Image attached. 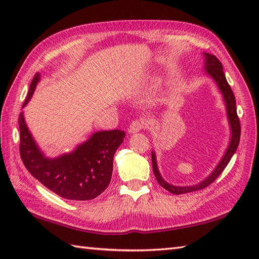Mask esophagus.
<instances>
[{
    "instance_id": "esophagus-1",
    "label": "esophagus",
    "mask_w": 259,
    "mask_h": 259,
    "mask_svg": "<svg viewBox=\"0 0 259 259\" xmlns=\"http://www.w3.org/2000/svg\"><path fill=\"white\" fill-rule=\"evenodd\" d=\"M146 125H147V123H146V121H145L144 119L135 120V121H133V122H131V124L129 125V128H128V133H129L130 135L137 134V133H139L140 130L145 129V128H146Z\"/></svg>"
}]
</instances>
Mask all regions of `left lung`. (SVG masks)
<instances>
[{
    "instance_id": "left-lung-1",
    "label": "left lung",
    "mask_w": 259,
    "mask_h": 259,
    "mask_svg": "<svg viewBox=\"0 0 259 259\" xmlns=\"http://www.w3.org/2000/svg\"><path fill=\"white\" fill-rule=\"evenodd\" d=\"M203 58H205V62H203V64L205 65H203V69H205L207 75L210 76V78L214 81V83L217 84L218 89H219V91H221L223 99H224L225 107H226L229 128H230V139H229V144H228L227 149H226V151H225L223 158L221 159V161L218 162L216 168L212 170L211 174L209 175L207 178L200 181L199 184H196L192 186H175L171 184H168L167 181L161 177L160 172H159L156 152H155V150H152L151 151L152 169H153V174H155V177L158 181V184L160 185L162 188L168 190L169 192H171V194H174V195L187 194V192L196 191V190H200V189L206 188V187L210 185L212 181L216 180L218 176L223 172V170L226 168V166L230 161V159H232V157L234 156L236 150H237V147L239 145L240 122H239V118L237 115V110H236V100H235V96H234L232 88H230V85L228 84L226 76H225V73L223 71V64L216 57L212 56V54L203 53Z\"/></svg>"
}]
</instances>
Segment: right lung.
<instances>
[{
    "label": "right lung",
    "mask_w": 259,
    "mask_h": 259,
    "mask_svg": "<svg viewBox=\"0 0 259 259\" xmlns=\"http://www.w3.org/2000/svg\"><path fill=\"white\" fill-rule=\"evenodd\" d=\"M40 73L33 78L23 103L24 108L34 92ZM20 153L25 168L48 189L69 200L95 199L107 189L113 170V156L122 144V130L97 131L75 149L50 158L45 155L25 122L23 112L19 117Z\"/></svg>",
    "instance_id": "1"
}]
</instances>
